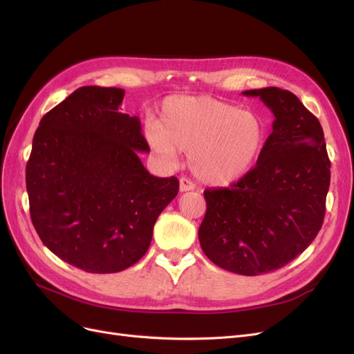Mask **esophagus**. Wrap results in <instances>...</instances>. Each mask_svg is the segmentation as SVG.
Here are the masks:
<instances>
[{"instance_id": "esophagus-1", "label": "esophagus", "mask_w": 354, "mask_h": 354, "mask_svg": "<svg viewBox=\"0 0 354 354\" xmlns=\"http://www.w3.org/2000/svg\"><path fill=\"white\" fill-rule=\"evenodd\" d=\"M195 183L194 181H190L186 177H181L180 178V192H189V190H195Z\"/></svg>"}]
</instances>
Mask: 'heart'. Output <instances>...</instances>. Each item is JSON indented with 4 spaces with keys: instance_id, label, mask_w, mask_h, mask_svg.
<instances>
[{
    "instance_id": "b5f03b06",
    "label": "heart",
    "mask_w": 354,
    "mask_h": 354,
    "mask_svg": "<svg viewBox=\"0 0 354 354\" xmlns=\"http://www.w3.org/2000/svg\"><path fill=\"white\" fill-rule=\"evenodd\" d=\"M146 138L165 162L189 153V167L211 186L236 183L250 173L266 143L259 115L208 95H174L164 102L159 127L149 125Z\"/></svg>"
}]
</instances>
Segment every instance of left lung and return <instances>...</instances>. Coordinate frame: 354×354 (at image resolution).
Listing matches in <instances>:
<instances>
[{"instance_id": "8db88e82", "label": "left lung", "mask_w": 354, "mask_h": 354, "mask_svg": "<svg viewBox=\"0 0 354 354\" xmlns=\"http://www.w3.org/2000/svg\"><path fill=\"white\" fill-rule=\"evenodd\" d=\"M273 115L255 167L230 187L207 189L201 248L224 270L257 276L281 269L322 227L330 162L322 125L295 94L277 87L243 91Z\"/></svg>"}]
</instances>
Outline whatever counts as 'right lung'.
<instances>
[{
    "instance_id": "obj_1",
    "label": "right lung",
    "mask_w": 354,
    "mask_h": 354,
    "mask_svg": "<svg viewBox=\"0 0 354 354\" xmlns=\"http://www.w3.org/2000/svg\"><path fill=\"white\" fill-rule=\"evenodd\" d=\"M125 91L81 87L42 116L26 165L32 224L59 259L116 273L146 254L178 180L152 176L140 120L120 112Z\"/></svg>"
}]
</instances>
